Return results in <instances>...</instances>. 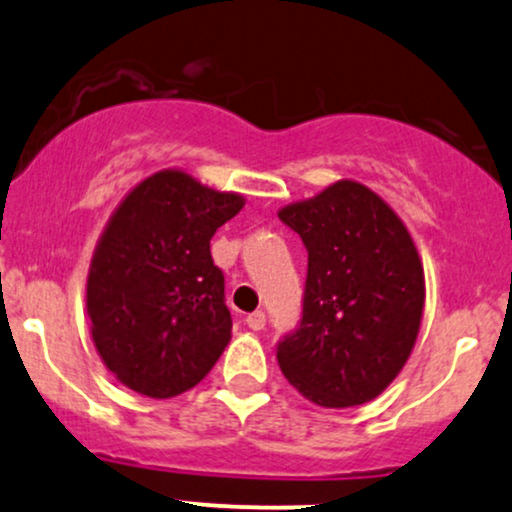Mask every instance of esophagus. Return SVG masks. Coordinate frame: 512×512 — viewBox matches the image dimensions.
<instances>
[{
    "label": "esophagus",
    "mask_w": 512,
    "mask_h": 512,
    "mask_svg": "<svg viewBox=\"0 0 512 512\" xmlns=\"http://www.w3.org/2000/svg\"><path fill=\"white\" fill-rule=\"evenodd\" d=\"M245 324H248L252 331H262L264 326H267V317H264L262 310H257V312H252V315L245 317Z\"/></svg>",
    "instance_id": "34e87169"
}]
</instances>
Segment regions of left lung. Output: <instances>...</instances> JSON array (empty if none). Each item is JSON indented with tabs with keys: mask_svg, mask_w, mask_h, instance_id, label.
I'll return each instance as SVG.
<instances>
[{
	"mask_svg": "<svg viewBox=\"0 0 512 512\" xmlns=\"http://www.w3.org/2000/svg\"><path fill=\"white\" fill-rule=\"evenodd\" d=\"M303 238V319L283 336V377L322 408L379 396L405 367L420 334L424 269L408 229L357 181H336L279 209Z\"/></svg>",
	"mask_w": 512,
	"mask_h": 512,
	"instance_id": "1",
	"label": "left lung"
}]
</instances>
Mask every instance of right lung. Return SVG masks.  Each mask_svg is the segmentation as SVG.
Returning <instances> with one entry per match:
<instances>
[{"label": "right lung", "mask_w": 512, "mask_h": 512, "mask_svg": "<svg viewBox=\"0 0 512 512\" xmlns=\"http://www.w3.org/2000/svg\"><path fill=\"white\" fill-rule=\"evenodd\" d=\"M243 205V195L164 169L114 209L92 252L85 303L97 353L123 386L174 398L229 346L224 274L209 240Z\"/></svg>", "instance_id": "right-lung-1"}]
</instances>
